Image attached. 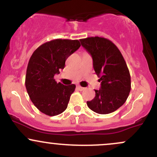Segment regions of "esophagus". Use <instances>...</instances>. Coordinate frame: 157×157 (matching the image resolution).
Segmentation results:
<instances>
[{"instance_id":"esophagus-1","label":"esophagus","mask_w":157,"mask_h":157,"mask_svg":"<svg viewBox=\"0 0 157 157\" xmlns=\"http://www.w3.org/2000/svg\"><path fill=\"white\" fill-rule=\"evenodd\" d=\"M77 89L79 90V91H84L85 89H86V88H83V87H82V86H77Z\"/></svg>"}]
</instances>
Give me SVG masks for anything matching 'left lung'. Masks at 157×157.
<instances>
[{"label":"left lung","mask_w":157,"mask_h":157,"mask_svg":"<svg viewBox=\"0 0 157 157\" xmlns=\"http://www.w3.org/2000/svg\"><path fill=\"white\" fill-rule=\"evenodd\" d=\"M93 59V67L101 81L95 97L87 105L100 114L112 113L125 103L131 91V75L125 59L113 43L101 37L80 39Z\"/></svg>","instance_id":"8db88e82"}]
</instances>
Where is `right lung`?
<instances>
[{"mask_svg": "<svg viewBox=\"0 0 157 157\" xmlns=\"http://www.w3.org/2000/svg\"><path fill=\"white\" fill-rule=\"evenodd\" d=\"M80 46L78 40H52L40 46L30 57L25 80L27 93L35 107L48 116L60 114L67 108L76 86L57 83L54 76Z\"/></svg>", "mask_w": 157, "mask_h": 157, "instance_id": "obj_1", "label": "right lung"}]
</instances>
